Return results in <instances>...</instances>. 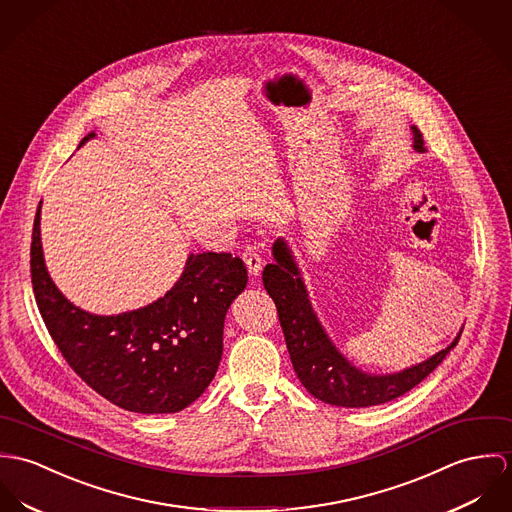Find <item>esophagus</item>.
<instances>
[{
	"instance_id": "obj_1",
	"label": "esophagus",
	"mask_w": 512,
	"mask_h": 512,
	"mask_svg": "<svg viewBox=\"0 0 512 512\" xmlns=\"http://www.w3.org/2000/svg\"><path fill=\"white\" fill-rule=\"evenodd\" d=\"M243 261H245V265H247V269H249V273H251L253 277H257V275L261 273L263 257L259 255V247H257L255 243L245 245V249H243Z\"/></svg>"
}]
</instances>
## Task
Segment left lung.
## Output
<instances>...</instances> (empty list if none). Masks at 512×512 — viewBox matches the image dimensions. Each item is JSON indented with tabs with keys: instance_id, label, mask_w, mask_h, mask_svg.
<instances>
[{
	"instance_id": "obj_1",
	"label": "left lung",
	"mask_w": 512,
	"mask_h": 512,
	"mask_svg": "<svg viewBox=\"0 0 512 512\" xmlns=\"http://www.w3.org/2000/svg\"><path fill=\"white\" fill-rule=\"evenodd\" d=\"M412 133L414 149L426 151L420 129L412 127ZM273 255L275 261L263 269V284L277 304V314L292 367L304 389L328 404L361 408L402 397L420 381H424L459 341L461 334H457L452 345L438 351L434 357L402 373L381 377L365 375L351 367L324 334L316 314L312 312L306 288L283 239L273 245Z\"/></svg>"
}]
</instances>
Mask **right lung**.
Segmentation results:
<instances>
[{"label": "right lung", "instance_id": "add662e5", "mask_svg": "<svg viewBox=\"0 0 512 512\" xmlns=\"http://www.w3.org/2000/svg\"><path fill=\"white\" fill-rule=\"evenodd\" d=\"M90 137L94 133L82 143ZM39 222L41 204L31 239V283L43 322L72 371L129 412H178L200 397L218 371L226 312L247 284L245 263L231 253L190 255L182 277L157 302L94 316L70 304L51 281Z\"/></svg>", "mask_w": 512, "mask_h": 512}]
</instances>
